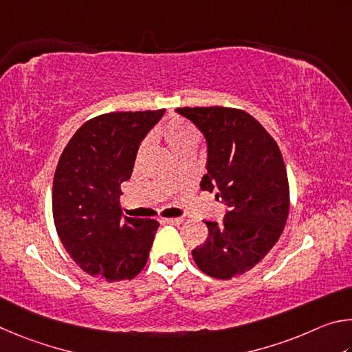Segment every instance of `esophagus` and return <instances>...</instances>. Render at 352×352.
I'll return each mask as SVG.
<instances>
[{"instance_id":"esophagus-1","label":"esophagus","mask_w":352,"mask_h":352,"mask_svg":"<svg viewBox=\"0 0 352 352\" xmlns=\"http://www.w3.org/2000/svg\"><path fill=\"white\" fill-rule=\"evenodd\" d=\"M166 224H175V226H179L184 223V218H168V219H164Z\"/></svg>"}]
</instances>
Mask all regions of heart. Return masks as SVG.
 Here are the masks:
<instances>
[{
	"label": "heart",
	"mask_w": 352,
	"mask_h": 352,
	"mask_svg": "<svg viewBox=\"0 0 352 352\" xmlns=\"http://www.w3.org/2000/svg\"><path fill=\"white\" fill-rule=\"evenodd\" d=\"M156 135L165 142V145L168 146L173 156L187 150V148H196L199 144V133L196 131V128L190 125L188 122H184L179 119H173L164 123V125L156 131ZM146 148V142H144L138 151V157L144 156Z\"/></svg>",
	"instance_id": "heart-1"
}]
</instances>
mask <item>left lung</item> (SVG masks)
<instances>
[{"instance_id": "1", "label": "left lung", "mask_w": 352, "mask_h": 352, "mask_svg": "<svg viewBox=\"0 0 352 352\" xmlns=\"http://www.w3.org/2000/svg\"><path fill=\"white\" fill-rule=\"evenodd\" d=\"M204 135L207 175L201 190L227 206L221 223L192 255L202 272L229 280L260 263L281 236L289 214V182L276 142L241 109L177 108Z\"/></svg>"}]
</instances>
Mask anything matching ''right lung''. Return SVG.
<instances>
[{
  "label": "right lung",
  "mask_w": 352,
  "mask_h": 352,
  "mask_svg": "<svg viewBox=\"0 0 352 352\" xmlns=\"http://www.w3.org/2000/svg\"><path fill=\"white\" fill-rule=\"evenodd\" d=\"M164 113L98 116L80 126L61 153L52 186L55 229L91 276L131 280L145 266L159 224L122 217L120 184L131 177L142 140Z\"/></svg>",
  "instance_id": "right-lung-1"
}]
</instances>
